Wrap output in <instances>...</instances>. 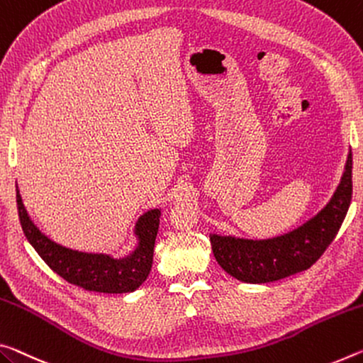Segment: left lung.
<instances>
[{
	"label": "left lung",
	"mask_w": 363,
	"mask_h": 363,
	"mask_svg": "<svg viewBox=\"0 0 363 363\" xmlns=\"http://www.w3.org/2000/svg\"><path fill=\"white\" fill-rule=\"evenodd\" d=\"M352 199V153L335 194L315 216L289 233L268 239L210 234L211 250L220 267L242 283L262 284L301 273L323 255L346 218Z\"/></svg>",
	"instance_id": "obj_1"
}]
</instances>
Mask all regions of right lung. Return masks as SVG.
Returning <instances> with one entry per match:
<instances>
[{
  "instance_id": "add662e5",
  "label": "right lung",
  "mask_w": 363,
  "mask_h": 363,
  "mask_svg": "<svg viewBox=\"0 0 363 363\" xmlns=\"http://www.w3.org/2000/svg\"><path fill=\"white\" fill-rule=\"evenodd\" d=\"M16 200L22 231L27 240L42 257V260L67 283L84 287L87 291L105 292V294H125V292L139 289L147 276L150 274L161 208L143 213L132 231L135 238L134 250L123 258H114L109 254L80 252L55 242L32 221L22 202L17 184Z\"/></svg>"
}]
</instances>
